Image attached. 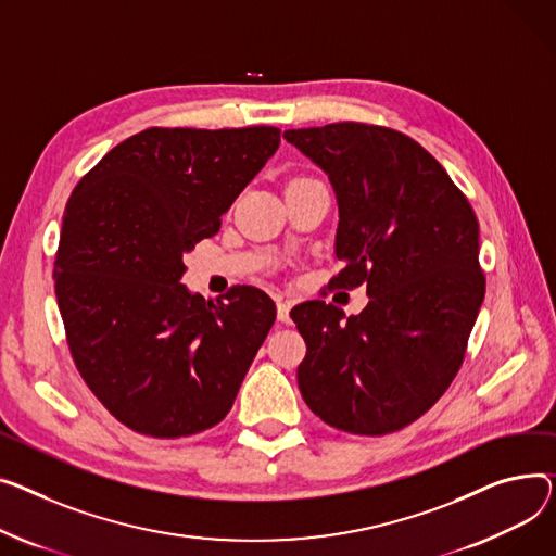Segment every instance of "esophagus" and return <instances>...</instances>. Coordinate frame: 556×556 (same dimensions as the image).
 Masks as SVG:
<instances>
[{"instance_id":"obj_1","label":"esophagus","mask_w":556,"mask_h":556,"mask_svg":"<svg viewBox=\"0 0 556 556\" xmlns=\"http://www.w3.org/2000/svg\"><path fill=\"white\" fill-rule=\"evenodd\" d=\"M290 306H292V302H288L283 298L277 300V317H279V321H290V315H288Z\"/></svg>"}]
</instances>
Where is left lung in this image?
<instances>
[{
	"label": "left lung",
	"mask_w": 556,
	"mask_h": 556,
	"mask_svg": "<svg viewBox=\"0 0 556 556\" xmlns=\"http://www.w3.org/2000/svg\"><path fill=\"white\" fill-rule=\"evenodd\" d=\"M330 178L340 203L328 283L366 286L359 315L326 302L290 311L306 342L298 368L308 409L355 435L425 416L460 371L485 298L478 220L458 185L402 131L366 123L288 129Z\"/></svg>",
	"instance_id": "left-lung-1"
}]
</instances>
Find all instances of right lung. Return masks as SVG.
Returning <instances> with one entry per match:
<instances>
[{"label":"right lung","instance_id":"1","mask_svg":"<svg viewBox=\"0 0 556 556\" xmlns=\"http://www.w3.org/2000/svg\"><path fill=\"white\" fill-rule=\"evenodd\" d=\"M279 142L268 125L150 127L71 192L55 252L66 344L91 393L136 433L218 425L275 324L264 290L235 286L205 302L180 279L182 254L218 232Z\"/></svg>","mask_w":556,"mask_h":556}]
</instances>
